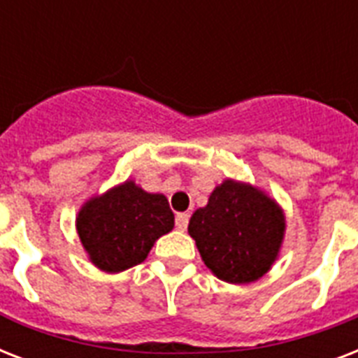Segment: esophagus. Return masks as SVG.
Masks as SVG:
<instances>
[{
	"instance_id": "34e87169",
	"label": "esophagus",
	"mask_w": 358,
	"mask_h": 358,
	"mask_svg": "<svg viewBox=\"0 0 358 358\" xmlns=\"http://www.w3.org/2000/svg\"><path fill=\"white\" fill-rule=\"evenodd\" d=\"M174 221H176V229L184 232L187 229V224H189V213H178Z\"/></svg>"
}]
</instances>
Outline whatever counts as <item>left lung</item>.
I'll return each mask as SVG.
<instances>
[{"label":"left lung","mask_w":358,"mask_h":358,"mask_svg":"<svg viewBox=\"0 0 358 358\" xmlns=\"http://www.w3.org/2000/svg\"><path fill=\"white\" fill-rule=\"evenodd\" d=\"M284 230L286 219L277 202L236 180L217 185L187 227L208 269L230 284L264 277L277 260Z\"/></svg>","instance_id":"8db88e82"}]
</instances>
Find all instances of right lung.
Returning a JSON list of instances; mask_svg holds the SVG:
<instances>
[{
	"instance_id": "right-lung-1",
	"label": "right lung",
	"mask_w": 358,
	"mask_h": 358,
	"mask_svg": "<svg viewBox=\"0 0 358 358\" xmlns=\"http://www.w3.org/2000/svg\"><path fill=\"white\" fill-rule=\"evenodd\" d=\"M174 227V213L159 193H146L126 180L81 206L76 229L89 260L106 273H119L145 260L157 238Z\"/></svg>"
}]
</instances>
